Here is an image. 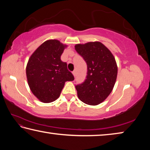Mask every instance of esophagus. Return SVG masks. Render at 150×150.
<instances>
[{
    "label": "esophagus",
    "mask_w": 150,
    "mask_h": 150,
    "mask_svg": "<svg viewBox=\"0 0 150 150\" xmlns=\"http://www.w3.org/2000/svg\"><path fill=\"white\" fill-rule=\"evenodd\" d=\"M72 73H73V76H74V77H75V75H76V71H73L72 72Z\"/></svg>",
    "instance_id": "obj_1"
}]
</instances>
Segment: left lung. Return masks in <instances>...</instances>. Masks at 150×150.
Returning <instances> with one entry per match:
<instances>
[{"label":"left lung","instance_id":"obj_1","mask_svg":"<svg viewBox=\"0 0 150 150\" xmlns=\"http://www.w3.org/2000/svg\"><path fill=\"white\" fill-rule=\"evenodd\" d=\"M75 49L87 63V79L75 86L79 99L88 105L103 103L112 91L118 73L115 58L100 42L78 44Z\"/></svg>","mask_w":150,"mask_h":150}]
</instances>
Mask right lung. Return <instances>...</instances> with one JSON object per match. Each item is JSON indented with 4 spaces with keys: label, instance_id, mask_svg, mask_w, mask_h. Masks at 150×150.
I'll return each instance as SVG.
<instances>
[{
    "label": "right lung",
    "instance_id": "right-lung-1",
    "mask_svg": "<svg viewBox=\"0 0 150 150\" xmlns=\"http://www.w3.org/2000/svg\"><path fill=\"white\" fill-rule=\"evenodd\" d=\"M67 47L57 40H48L42 44L30 57L26 65V77L30 90L44 103L59 98L66 81L74 77L61 55Z\"/></svg>",
    "mask_w": 150,
    "mask_h": 150
}]
</instances>
